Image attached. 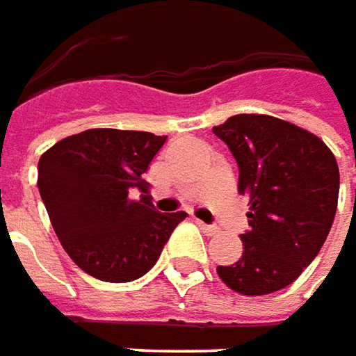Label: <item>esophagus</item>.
I'll return each mask as SVG.
<instances>
[{
  "label": "esophagus",
  "mask_w": 356,
  "mask_h": 356,
  "mask_svg": "<svg viewBox=\"0 0 356 356\" xmlns=\"http://www.w3.org/2000/svg\"><path fill=\"white\" fill-rule=\"evenodd\" d=\"M199 227H201V232H203L205 236H216V234H220V227H218V225H207V223L199 221Z\"/></svg>",
  "instance_id": "obj_1"
}]
</instances>
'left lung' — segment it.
I'll use <instances>...</instances> for the list:
<instances>
[{"instance_id": "obj_1", "label": "left lung", "mask_w": 356, "mask_h": 356, "mask_svg": "<svg viewBox=\"0 0 356 356\" xmlns=\"http://www.w3.org/2000/svg\"><path fill=\"white\" fill-rule=\"evenodd\" d=\"M213 133L238 161V191L250 199L241 258L218 274L243 296L272 294L302 274L330 232L337 159L318 136L276 116H229Z\"/></svg>"}]
</instances>
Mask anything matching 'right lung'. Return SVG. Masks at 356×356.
Instances as JSON below:
<instances>
[{
	"mask_svg": "<svg viewBox=\"0 0 356 356\" xmlns=\"http://www.w3.org/2000/svg\"><path fill=\"white\" fill-rule=\"evenodd\" d=\"M167 136L145 131L88 129L66 136L38 163V189L66 254L104 282L147 274L185 211L159 213L147 173ZM138 188L143 195L131 200Z\"/></svg>",
	"mask_w": 356,
	"mask_h": 356,
	"instance_id": "obj_1",
	"label": "right lung"
}]
</instances>
